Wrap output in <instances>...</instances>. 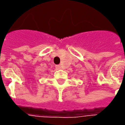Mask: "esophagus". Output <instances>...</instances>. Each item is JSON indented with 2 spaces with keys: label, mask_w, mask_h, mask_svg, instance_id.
I'll return each mask as SVG.
<instances>
[{
  "label": "esophagus",
  "mask_w": 125,
  "mask_h": 125,
  "mask_svg": "<svg viewBox=\"0 0 125 125\" xmlns=\"http://www.w3.org/2000/svg\"><path fill=\"white\" fill-rule=\"evenodd\" d=\"M55 68H56L57 70H60V69L62 68V66L60 65H55Z\"/></svg>",
  "instance_id": "esophagus-1"
}]
</instances>
